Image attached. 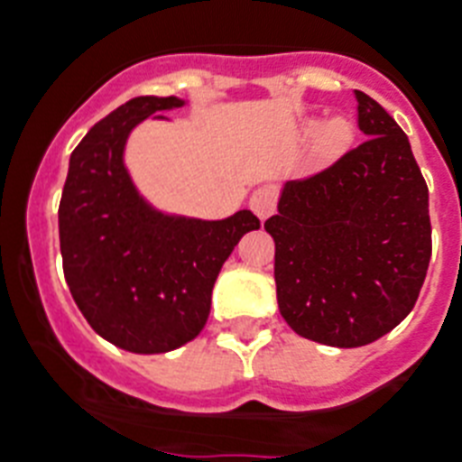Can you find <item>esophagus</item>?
<instances>
[{"mask_svg": "<svg viewBox=\"0 0 462 462\" xmlns=\"http://www.w3.org/2000/svg\"><path fill=\"white\" fill-rule=\"evenodd\" d=\"M249 207L261 220H265L267 216H273L274 207H277V192H274V188H267L265 185V188L255 189L249 199Z\"/></svg>", "mask_w": 462, "mask_h": 462, "instance_id": "1", "label": "esophagus"}]
</instances>
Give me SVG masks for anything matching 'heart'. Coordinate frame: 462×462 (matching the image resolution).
Masks as SVG:
<instances>
[{
    "label": "heart",
    "mask_w": 462,
    "mask_h": 462,
    "mask_svg": "<svg viewBox=\"0 0 462 462\" xmlns=\"http://www.w3.org/2000/svg\"><path fill=\"white\" fill-rule=\"evenodd\" d=\"M300 135L303 138H315L317 157L321 162H331V159L340 157L347 150V145L352 143V135H355V129H352V124L345 117H331L321 126L317 119H308V122H303Z\"/></svg>",
    "instance_id": "heart-1"
}]
</instances>
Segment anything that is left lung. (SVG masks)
Listing matches in <instances>:
<instances>
[{"label":"left lung","mask_w":462,"mask_h":462,"mask_svg":"<svg viewBox=\"0 0 462 462\" xmlns=\"http://www.w3.org/2000/svg\"><path fill=\"white\" fill-rule=\"evenodd\" d=\"M359 147L282 188L274 239L279 312L298 336L362 347L393 331L418 300L432 255L428 185L406 134L355 91Z\"/></svg>","instance_id":"left-lung-1"}]
</instances>
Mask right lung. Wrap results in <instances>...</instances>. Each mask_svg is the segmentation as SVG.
<instances>
[{
	"label": "right lung",
	"instance_id": "obj_1",
	"mask_svg": "<svg viewBox=\"0 0 462 462\" xmlns=\"http://www.w3.org/2000/svg\"><path fill=\"white\" fill-rule=\"evenodd\" d=\"M183 106L176 96H141L91 126L69 154L58 208L77 308L100 338L135 355L171 352L199 336L220 267L261 227L246 208L223 220L188 218L159 211L138 192L124 164L131 131Z\"/></svg>",
	"mask_w": 462,
	"mask_h": 462
}]
</instances>
